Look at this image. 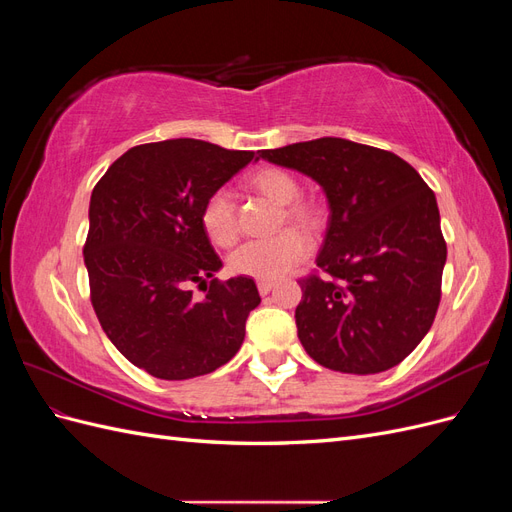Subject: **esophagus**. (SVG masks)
Masks as SVG:
<instances>
[{"instance_id":"esophagus-1","label":"esophagus","mask_w":512,"mask_h":512,"mask_svg":"<svg viewBox=\"0 0 512 512\" xmlns=\"http://www.w3.org/2000/svg\"><path fill=\"white\" fill-rule=\"evenodd\" d=\"M275 288L273 280H258V292L260 294H269Z\"/></svg>"}]
</instances>
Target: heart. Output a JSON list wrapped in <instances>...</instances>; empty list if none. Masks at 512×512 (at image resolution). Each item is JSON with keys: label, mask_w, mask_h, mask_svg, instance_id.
Returning <instances> with one entry per match:
<instances>
[{"label": "heart", "mask_w": 512, "mask_h": 512, "mask_svg": "<svg viewBox=\"0 0 512 512\" xmlns=\"http://www.w3.org/2000/svg\"><path fill=\"white\" fill-rule=\"evenodd\" d=\"M243 185L250 192L282 207V224H294L305 230H316L322 222V209L312 198L299 196L301 185L290 170L282 166H260L245 177ZM200 226L211 243L230 247L239 239L237 207L226 190H215L200 209ZM307 254V241L299 230H284L267 241H250L228 258L232 273L275 280L288 273Z\"/></svg>", "instance_id": "heart-1"}]
</instances>
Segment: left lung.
<instances>
[{"mask_svg": "<svg viewBox=\"0 0 512 512\" xmlns=\"http://www.w3.org/2000/svg\"><path fill=\"white\" fill-rule=\"evenodd\" d=\"M258 158L316 179L329 226L301 277L297 333L305 352L342 374L401 363L431 329L442 297L446 241L436 194L399 156L324 136Z\"/></svg>", "mask_w": 512, "mask_h": 512, "instance_id": "left-lung-1", "label": "left lung"}]
</instances>
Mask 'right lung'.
I'll return each instance as SVG.
<instances>
[{"mask_svg": "<svg viewBox=\"0 0 512 512\" xmlns=\"http://www.w3.org/2000/svg\"><path fill=\"white\" fill-rule=\"evenodd\" d=\"M252 158L196 138L145 143L108 166L91 192L89 299L115 348L153 378L211 374L243 344L260 294L252 277H213L222 260L200 209ZM192 283L206 286L203 300L193 299Z\"/></svg>", "mask_w": 512, "mask_h": 512, "instance_id": "1", "label": "right lung"}]
</instances>
